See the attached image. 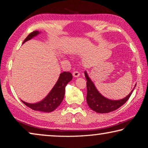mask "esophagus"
<instances>
[{
	"label": "esophagus",
	"instance_id": "esophagus-1",
	"mask_svg": "<svg viewBox=\"0 0 148 148\" xmlns=\"http://www.w3.org/2000/svg\"><path fill=\"white\" fill-rule=\"evenodd\" d=\"M72 75H73V76H74V77H79V76L80 74H79V72H77V71H74V72H73V73H72Z\"/></svg>",
	"mask_w": 148,
	"mask_h": 148
}]
</instances>
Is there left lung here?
Returning a JSON list of instances; mask_svg holds the SVG:
<instances>
[{
    "label": "left lung",
    "instance_id": "left-lung-1",
    "mask_svg": "<svg viewBox=\"0 0 148 148\" xmlns=\"http://www.w3.org/2000/svg\"><path fill=\"white\" fill-rule=\"evenodd\" d=\"M85 76H86L87 80V92L86 99L87 104L91 110L99 114L109 113V112H113L114 110L118 109L128 101L134 87H136V85H135V87L132 90V91L124 99L113 101V100L105 98L100 93L98 90L96 89V87L95 86L91 79L89 78L86 71H85Z\"/></svg>",
    "mask_w": 148,
    "mask_h": 148
}]
</instances>
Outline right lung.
Segmentation results:
<instances>
[{
    "label": "right lung",
    "instance_id": "add662e5",
    "mask_svg": "<svg viewBox=\"0 0 148 148\" xmlns=\"http://www.w3.org/2000/svg\"><path fill=\"white\" fill-rule=\"evenodd\" d=\"M40 32L38 31H34L30 33L27 38L24 40L23 44L29 40L33 37L37 36ZM72 79V74L69 72H63L60 74L57 83L55 85L53 89L51 90L49 93L42 100V101L37 103L31 104L27 103L21 100L22 102L26 105L27 107L36 111L43 112H51L56 110L61 103L64 99L65 87L70 81Z\"/></svg>",
    "mask_w": 148,
    "mask_h": 148
}]
</instances>
